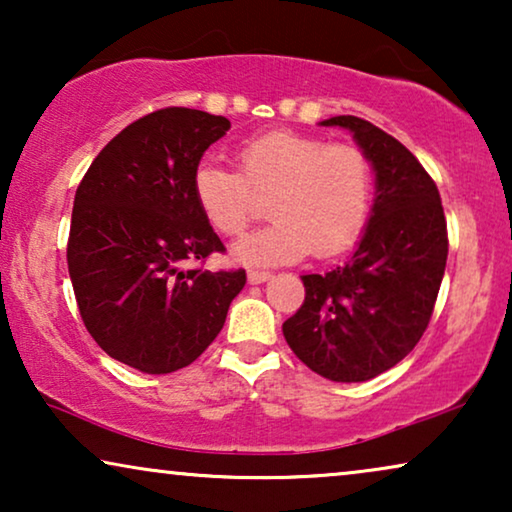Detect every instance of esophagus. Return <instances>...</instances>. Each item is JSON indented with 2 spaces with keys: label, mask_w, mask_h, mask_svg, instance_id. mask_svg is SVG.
Listing matches in <instances>:
<instances>
[{
  "label": "esophagus",
  "mask_w": 512,
  "mask_h": 512,
  "mask_svg": "<svg viewBox=\"0 0 512 512\" xmlns=\"http://www.w3.org/2000/svg\"><path fill=\"white\" fill-rule=\"evenodd\" d=\"M270 277H272L270 272H265V270H249V272H247L249 284H263V282H268Z\"/></svg>",
  "instance_id": "34e87169"
}]
</instances>
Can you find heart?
I'll return each instance as SVG.
<instances>
[{"instance_id": "obj_1", "label": "heart", "mask_w": 512, "mask_h": 512, "mask_svg": "<svg viewBox=\"0 0 512 512\" xmlns=\"http://www.w3.org/2000/svg\"><path fill=\"white\" fill-rule=\"evenodd\" d=\"M193 198L209 226L235 237L261 212L275 219L233 247L244 265L293 263L312 251L331 258L347 251L366 228L373 205V165L349 144L272 130L237 149V172L200 163Z\"/></svg>"}]
</instances>
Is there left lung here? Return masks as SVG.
<instances>
[{
    "label": "left lung",
    "instance_id": "left-lung-1",
    "mask_svg": "<svg viewBox=\"0 0 512 512\" xmlns=\"http://www.w3.org/2000/svg\"><path fill=\"white\" fill-rule=\"evenodd\" d=\"M375 172V200L352 258L303 275L305 300L284 321L293 354L333 382H366L403 361L422 338L447 263L440 193L422 163L377 125L333 116Z\"/></svg>",
    "mask_w": 512,
    "mask_h": 512
}]
</instances>
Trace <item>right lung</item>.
<instances>
[{
  "label": "right lung",
  "mask_w": 512,
  "mask_h": 512,
  "mask_svg": "<svg viewBox=\"0 0 512 512\" xmlns=\"http://www.w3.org/2000/svg\"><path fill=\"white\" fill-rule=\"evenodd\" d=\"M230 130L167 107L118 132L74 195L67 265L76 305L111 359L149 375L193 363L226 324L247 272H209L223 242L193 198L202 153Z\"/></svg>",
  "instance_id": "add662e5"
}]
</instances>
